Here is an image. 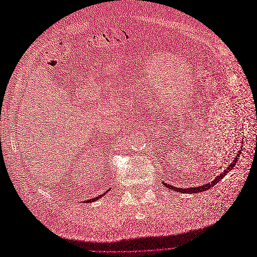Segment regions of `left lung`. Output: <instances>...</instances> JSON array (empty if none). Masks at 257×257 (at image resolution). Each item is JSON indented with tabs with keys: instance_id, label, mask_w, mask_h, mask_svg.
<instances>
[{
	"instance_id": "left-lung-1",
	"label": "left lung",
	"mask_w": 257,
	"mask_h": 257,
	"mask_svg": "<svg viewBox=\"0 0 257 257\" xmlns=\"http://www.w3.org/2000/svg\"><path fill=\"white\" fill-rule=\"evenodd\" d=\"M241 152L240 151H238V154L236 155V158L234 159V161H232V163H230V164L228 165V167L224 170L223 173H221L220 174V176H217L214 180L212 181V182H209V183H207V184H204V185H199V186H194V188H186V189H182V188H175V186H173V185H169V184H167V183H165V182H163V184H164L165 186H167V188H169L170 190H173V191H175V192H181V193H188V194H191V193H200V192H204V191H207V190H209V189H211L212 186H214L217 182H219L221 179L225 176V175H227L230 170L234 168V166L236 165V162L239 160L238 158H239V154H240Z\"/></svg>"
}]
</instances>
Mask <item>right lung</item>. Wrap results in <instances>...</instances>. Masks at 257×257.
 I'll list each match as a JSON object with an SVG mask.
<instances>
[{"mask_svg":"<svg viewBox=\"0 0 257 257\" xmlns=\"http://www.w3.org/2000/svg\"><path fill=\"white\" fill-rule=\"evenodd\" d=\"M107 192H109V190H107V191H106V192H105L104 194H100V195H98V196H96V197H94V198H91V199H88V200H87V203H93V201H96V200H97V199H99L100 197H103V196L105 195V194H106Z\"/></svg>","mask_w":257,"mask_h":257,"instance_id":"1","label":"right lung"}]
</instances>
